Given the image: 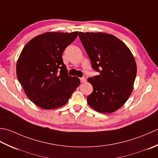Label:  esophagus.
I'll return each mask as SVG.
<instances>
[{
    "label": "esophagus",
    "instance_id": "1",
    "mask_svg": "<svg viewBox=\"0 0 158 158\" xmlns=\"http://www.w3.org/2000/svg\"><path fill=\"white\" fill-rule=\"evenodd\" d=\"M80 81H81V82H86V78H85V77H83V78H80Z\"/></svg>",
    "mask_w": 158,
    "mask_h": 158
}]
</instances>
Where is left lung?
<instances>
[{
  "mask_svg": "<svg viewBox=\"0 0 158 158\" xmlns=\"http://www.w3.org/2000/svg\"><path fill=\"white\" fill-rule=\"evenodd\" d=\"M79 37L99 75L89 78L93 92L87 97L91 107L111 113L123 106L134 89L137 67L133 54L123 41L111 34L82 33Z\"/></svg>",
  "mask_w": 158,
  "mask_h": 158,
  "instance_id": "left-lung-1",
  "label": "left lung"
}]
</instances>
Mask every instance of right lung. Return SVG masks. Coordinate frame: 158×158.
I'll list each match as a JSON object with an SVG mask.
<instances>
[{
    "mask_svg": "<svg viewBox=\"0 0 158 158\" xmlns=\"http://www.w3.org/2000/svg\"><path fill=\"white\" fill-rule=\"evenodd\" d=\"M78 32H48L25 45L16 65V74L28 99L47 110L67 104L80 85L78 77L68 75L62 54Z\"/></svg>",
    "mask_w": 158,
    "mask_h": 158,
    "instance_id": "right-lung-1",
    "label": "right lung"
}]
</instances>
